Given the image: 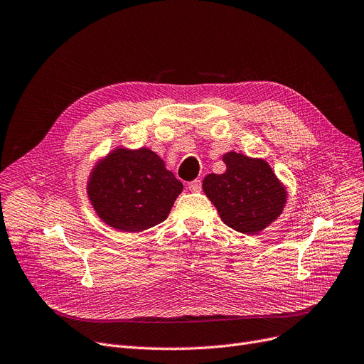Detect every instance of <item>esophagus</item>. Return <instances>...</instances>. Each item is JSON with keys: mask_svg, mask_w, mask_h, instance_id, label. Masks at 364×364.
Segmentation results:
<instances>
[{"mask_svg": "<svg viewBox=\"0 0 364 364\" xmlns=\"http://www.w3.org/2000/svg\"><path fill=\"white\" fill-rule=\"evenodd\" d=\"M187 189H189L191 192H200V189H203V184H200V180H193L187 184Z\"/></svg>", "mask_w": 364, "mask_h": 364, "instance_id": "34e87169", "label": "esophagus"}]
</instances>
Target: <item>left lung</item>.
Instances as JSON below:
<instances>
[{
  "mask_svg": "<svg viewBox=\"0 0 364 364\" xmlns=\"http://www.w3.org/2000/svg\"><path fill=\"white\" fill-rule=\"evenodd\" d=\"M222 159L226 171L208 173L203 191L225 225L241 234H259L284 211L287 186L261 157L228 151Z\"/></svg>",
  "mask_w": 364,
  "mask_h": 364,
  "instance_id": "obj_1",
  "label": "left lung"
}]
</instances>
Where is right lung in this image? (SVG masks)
Returning <instances> with one entry per match:
<instances>
[{"instance_id":"obj_1","label":"right lung","mask_w":364,"mask_h":364,"mask_svg":"<svg viewBox=\"0 0 364 364\" xmlns=\"http://www.w3.org/2000/svg\"><path fill=\"white\" fill-rule=\"evenodd\" d=\"M183 183L146 146H115L92 166L87 195L92 210L121 232H141L164 222Z\"/></svg>"}]
</instances>
